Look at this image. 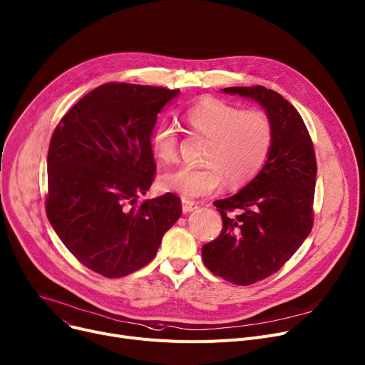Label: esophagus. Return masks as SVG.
Here are the masks:
<instances>
[{
	"instance_id": "34e87169",
	"label": "esophagus",
	"mask_w": 365,
	"mask_h": 365,
	"mask_svg": "<svg viewBox=\"0 0 365 365\" xmlns=\"http://www.w3.org/2000/svg\"><path fill=\"white\" fill-rule=\"evenodd\" d=\"M197 208H198L197 202L189 201V200H182V210H183V212H185V214L192 212V211H195Z\"/></svg>"
}]
</instances>
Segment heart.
Returning a JSON list of instances; mask_svg holds the SVG:
<instances>
[{
  "mask_svg": "<svg viewBox=\"0 0 365 365\" xmlns=\"http://www.w3.org/2000/svg\"><path fill=\"white\" fill-rule=\"evenodd\" d=\"M192 130L211 139L204 167L183 165L160 176L158 186L183 200L212 195L225 178L230 185L251 180L269 158L273 145V126L265 113L240 110L217 98H205L186 113ZM154 155L163 163L178 157V132L167 121H160L151 133Z\"/></svg>",
  "mask_w": 365,
  "mask_h": 365,
  "instance_id": "obj_1",
  "label": "heart"
}]
</instances>
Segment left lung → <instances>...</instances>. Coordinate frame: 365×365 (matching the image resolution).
Wrapping results in <instances>:
<instances>
[{
    "label": "left lung",
    "instance_id": "8db88e82",
    "mask_svg": "<svg viewBox=\"0 0 365 365\" xmlns=\"http://www.w3.org/2000/svg\"><path fill=\"white\" fill-rule=\"evenodd\" d=\"M222 92L255 101L273 126L269 158L233 197L214 202L223 229L202 247L211 273L247 286L280 270L309 235L317 163L301 114L280 93L264 86H233Z\"/></svg>",
    "mask_w": 365,
    "mask_h": 365
}]
</instances>
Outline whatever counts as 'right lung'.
I'll return each mask as SVG.
<instances>
[{
    "label": "right lung",
    "mask_w": 365,
    "mask_h": 365,
    "mask_svg": "<svg viewBox=\"0 0 365 365\" xmlns=\"http://www.w3.org/2000/svg\"><path fill=\"white\" fill-rule=\"evenodd\" d=\"M179 89L106 83L73 106L48 150L46 215L88 269L123 277L147 265L182 215L175 193L143 201L155 163L157 114Z\"/></svg>",
    "instance_id": "right-lung-1"
}]
</instances>
